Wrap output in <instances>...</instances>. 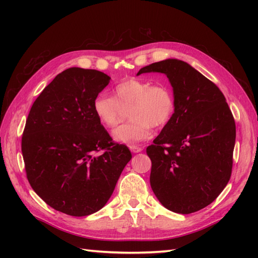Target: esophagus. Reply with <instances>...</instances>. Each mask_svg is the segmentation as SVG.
I'll use <instances>...</instances> for the list:
<instances>
[{"label": "esophagus", "mask_w": 258, "mask_h": 258, "mask_svg": "<svg viewBox=\"0 0 258 258\" xmlns=\"http://www.w3.org/2000/svg\"><path fill=\"white\" fill-rule=\"evenodd\" d=\"M130 151L132 153H140V152L143 151V148L142 147H139V146H136V145H132V146H130Z\"/></svg>", "instance_id": "obj_1"}]
</instances>
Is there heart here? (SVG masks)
<instances>
[{"mask_svg":"<svg viewBox=\"0 0 258 258\" xmlns=\"http://www.w3.org/2000/svg\"><path fill=\"white\" fill-rule=\"evenodd\" d=\"M131 119L113 130L115 141L137 144L151 137V127L165 124L173 113L174 100L163 85L151 86L144 81L130 79L117 84L113 97L99 93L92 101V111L101 124L112 128L119 122L121 108H127Z\"/></svg>","mask_w":258,"mask_h":258,"instance_id":"1","label":"heart"}]
</instances>
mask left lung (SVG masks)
<instances>
[{
  "label": "left lung",
  "instance_id": "left-lung-1",
  "mask_svg": "<svg viewBox=\"0 0 258 258\" xmlns=\"http://www.w3.org/2000/svg\"><path fill=\"white\" fill-rule=\"evenodd\" d=\"M152 72L168 77L174 113L146 148L152 160L151 187L172 212H197L212 204L229 181L235 119L217 86L187 62L166 59L137 75Z\"/></svg>",
  "mask_w": 258,
  "mask_h": 258
}]
</instances>
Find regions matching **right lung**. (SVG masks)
I'll use <instances>...</instances> for the list:
<instances>
[{"instance_id": "add662e5", "label": "right lung", "mask_w": 258, "mask_h": 258, "mask_svg": "<svg viewBox=\"0 0 258 258\" xmlns=\"http://www.w3.org/2000/svg\"><path fill=\"white\" fill-rule=\"evenodd\" d=\"M110 80L97 70L67 69L28 115L21 140L28 181L46 204L68 215L102 209L132 158L126 145L113 143L92 111L93 99Z\"/></svg>"}]
</instances>
